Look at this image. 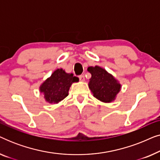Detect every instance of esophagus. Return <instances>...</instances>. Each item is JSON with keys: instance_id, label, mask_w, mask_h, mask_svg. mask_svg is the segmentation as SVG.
Returning a JSON list of instances; mask_svg holds the SVG:
<instances>
[{"instance_id": "esophagus-1", "label": "esophagus", "mask_w": 160, "mask_h": 160, "mask_svg": "<svg viewBox=\"0 0 160 160\" xmlns=\"http://www.w3.org/2000/svg\"><path fill=\"white\" fill-rule=\"evenodd\" d=\"M78 78H79V80L81 81V82H84V81L85 80L84 75H80L79 76H78Z\"/></svg>"}]
</instances>
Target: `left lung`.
I'll list each match as a JSON object with an SVG mask.
<instances>
[{"instance_id":"left-lung-1","label":"left lung","mask_w":160,"mask_h":160,"mask_svg":"<svg viewBox=\"0 0 160 160\" xmlns=\"http://www.w3.org/2000/svg\"><path fill=\"white\" fill-rule=\"evenodd\" d=\"M87 71L92 75L89 87L94 97L103 102L114 100L121 89L119 82L106 70L97 65L89 67Z\"/></svg>"}]
</instances>
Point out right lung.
Wrapping results in <instances>:
<instances>
[{
	"label": "right lung",
	"instance_id": "1",
	"mask_svg": "<svg viewBox=\"0 0 160 160\" xmlns=\"http://www.w3.org/2000/svg\"><path fill=\"white\" fill-rule=\"evenodd\" d=\"M78 82V78L73 76V73H65L62 68L57 69L41 85L40 92L43 94L47 102L58 103L68 95L71 84Z\"/></svg>",
	"mask_w": 160,
	"mask_h": 160
}]
</instances>
